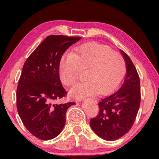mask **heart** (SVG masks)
<instances>
[{
  "label": "heart",
  "mask_w": 159,
  "mask_h": 159,
  "mask_svg": "<svg viewBox=\"0 0 159 159\" xmlns=\"http://www.w3.org/2000/svg\"><path fill=\"white\" fill-rule=\"evenodd\" d=\"M87 69L86 81L71 88V95L81 98L111 93L122 82L126 74L123 56L107 45L90 43L78 48L73 54L62 56L59 64V77L64 85L72 86L80 70Z\"/></svg>",
  "instance_id": "heart-1"
}]
</instances>
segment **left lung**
Wrapping results in <instances>:
<instances>
[{"label": "left lung", "instance_id": "1", "mask_svg": "<svg viewBox=\"0 0 159 159\" xmlns=\"http://www.w3.org/2000/svg\"><path fill=\"white\" fill-rule=\"evenodd\" d=\"M121 53L127 66L124 82L118 90L100 101L98 114L90 121L95 133L106 140H117L129 131L140 105L138 71L129 56L123 51Z\"/></svg>", "mask_w": 159, "mask_h": 159}]
</instances>
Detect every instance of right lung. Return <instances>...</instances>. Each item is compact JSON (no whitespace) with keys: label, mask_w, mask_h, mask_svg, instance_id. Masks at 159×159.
Segmentation results:
<instances>
[{"label":"right lung","mask_w":159,"mask_h":159,"mask_svg":"<svg viewBox=\"0 0 159 159\" xmlns=\"http://www.w3.org/2000/svg\"><path fill=\"white\" fill-rule=\"evenodd\" d=\"M81 37L48 36L30 54L23 66L16 89L17 111L27 130L40 140L61 133L66 113L74 102L56 103L66 96L59 77L63 54Z\"/></svg>","instance_id":"right-lung-1"}]
</instances>
